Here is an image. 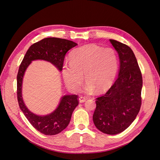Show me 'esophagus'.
Returning <instances> with one entry per match:
<instances>
[{
  "label": "esophagus",
  "instance_id": "obj_1",
  "mask_svg": "<svg viewBox=\"0 0 160 160\" xmlns=\"http://www.w3.org/2000/svg\"><path fill=\"white\" fill-rule=\"evenodd\" d=\"M79 102L80 103H83L85 101H86V100L88 99V98H86V97H83V96H81L80 98H79Z\"/></svg>",
  "mask_w": 160,
  "mask_h": 160
}]
</instances>
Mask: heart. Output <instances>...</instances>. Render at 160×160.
Masks as SVG:
<instances>
[{
    "instance_id": "heart-1",
    "label": "heart",
    "mask_w": 160,
    "mask_h": 160,
    "mask_svg": "<svg viewBox=\"0 0 160 160\" xmlns=\"http://www.w3.org/2000/svg\"><path fill=\"white\" fill-rule=\"evenodd\" d=\"M118 70V59L111 48L89 44L75 49L70 55V64H65L62 73L66 85L73 91H78L83 80L88 82L86 90L96 89L101 92L113 84Z\"/></svg>"
}]
</instances>
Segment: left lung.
<instances>
[{"label":"left lung","instance_id":"obj_1","mask_svg":"<svg viewBox=\"0 0 160 160\" xmlns=\"http://www.w3.org/2000/svg\"><path fill=\"white\" fill-rule=\"evenodd\" d=\"M120 59L118 79L106 93L95 99V127L109 135L122 133L137 117L142 105V75L133 51L127 45L109 39Z\"/></svg>","mask_w":160,"mask_h":160}]
</instances>
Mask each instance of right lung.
Segmentation results:
<instances>
[{
	"instance_id": "right-lung-1",
	"label": "right lung",
	"mask_w": 160,
	"mask_h": 160,
	"mask_svg": "<svg viewBox=\"0 0 160 160\" xmlns=\"http://www.w3.org/2000/svg\"><path fill=\"white\" fill-rule=\"evenodd\" d=\"M76 45H77L76 42L65 38L55 37L43 38L29 47L19 66L17 76L18 105L32 126L45 135L58 134L67 127L72 111L79 103V96L65 95L62 98L59 106L54 112L45 116L37 115L27 108L22 99L21 89L24 73L31 61L37 59L49 61L59 70L62 71L66 53Z\"/></svg>"
}]
</instances>
